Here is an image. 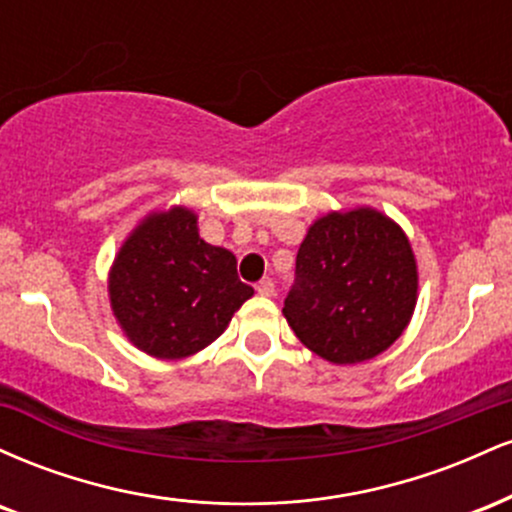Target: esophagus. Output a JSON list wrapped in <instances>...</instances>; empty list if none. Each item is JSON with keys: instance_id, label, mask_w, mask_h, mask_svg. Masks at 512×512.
<instances>
[{"instance_id": "1", "label": "esophagus", "mask_w": 512, "mask_h": 512, "mask_svg": "<svg viewBox=\"0 0 512 512\" xmlns=\"http://www.w3.org/2000/svg\"><path fill=\"white\" fill-rule=\"evenodd\" d=\"M257 293H260V296H264V298L274 296V281L272 279H262L260 284H257Z\"/></svg>"}]
</instances>
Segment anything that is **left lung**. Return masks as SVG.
<instances>
[{
    "label": "left lung",
    "instance_id": "1",
    "mask_svg": "<svg viewBox=\"0 0 512 512\" xmlns=\"http://www.w3.org/2000/svg\"><path fill=\"white\" fill-rule=\"evenodd\" d=\"M419 274L409 238L380 211H332L308 228L284 315L325 361L346 366L383 354L407 330Z\"/></svg>",
    "mask_w": 512,
    "mask_h": 512
}]
</instances>
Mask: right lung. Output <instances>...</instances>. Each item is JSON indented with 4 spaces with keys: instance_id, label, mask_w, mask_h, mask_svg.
Listing matches in <instances>:
<instances>
[{
    "instance_id": "1",
    "label": "right lung",
    "mask_w": 512,
    "mask_h": 512,
    "mask_svg": "<svg viewBox=\"0 0 512 512\" xmlns=\"http://www.w3.org/2000/svg\"><path fill=\"white\" fill-rule=\"evenodd\" d=\"M236 257L204 243L185 207L154 211L129 233L108 276L122 332L149 356L178 361L219 339L252 296Z\"/></svg>"
}]
</instances>
